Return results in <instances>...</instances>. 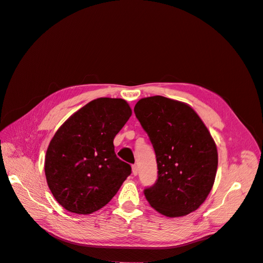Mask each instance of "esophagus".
I'll use <instances>...</instances> for the list:
<instances>
[{
  "label": "esophagus",
  "mask_w": 263,
  "mask_h": 263,
  "mask_svg": "<svg viewBox=\"0 0 263 263\" xmlns=\"http://www.w3.org/2000/svg\"><path fill=\"white\" fill-rule=\"evenodd\" d=\"M132 171H133V174H134V176H137V173H138V168H137V165H136V164H133V165H132Z\"/></svg>",
  "instance_id": "esophagus-1"
}]
</instances>
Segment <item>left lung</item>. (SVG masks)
Listing matches in <instances>:
<instances>
[{"instance_id":"obj_1","label":"left lung","mask_w":263,"mask_h":263,"mask_svg":"<svg viewBox=\"0 0 263 263\" xmlns=\"http://www.w3.org/2000/svg\"><path fill=\"white\" fill-rule=\"evenodd\" d=\"M134 112L158 166L155 184L144 190L146 200L168 217L194 212L210 194L218 164L209 129L192 107L160 95L139 100Z\"/></svg>"}]
</instances>
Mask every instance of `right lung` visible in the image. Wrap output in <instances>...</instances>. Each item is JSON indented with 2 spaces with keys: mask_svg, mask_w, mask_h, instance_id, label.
<instances>
[{
  "mask_svg": "<svg viewBox=\"0 0 263 263\" xmlns=\"http://www.w3.org/2000/svg\"><path fill=\"white\" fill-rule=\"evenodd\" d=\"M132 109L122 99L101 98L80 108L54 134L46 153L45 173L63 209L91 214L105 206L130 176L113 140Z\"/></svg>",
  "mask_w": 263,
  "mask_h": 263,
  "instance_id": "add662e5",
  "label": "right lung"
}]
</instances>
